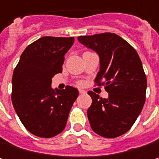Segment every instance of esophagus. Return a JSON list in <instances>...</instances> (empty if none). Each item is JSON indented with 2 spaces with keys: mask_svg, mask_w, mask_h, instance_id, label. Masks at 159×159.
I'll list each match as a JSON object with an SVG mask.
<instances>
[{
  "mask_svg": "<svg viewBox=\"0 0 159 159\" xmlns=\"http://www.w3.org/2000/svg\"><path fill=\"white\" fill-rule=\"evenodd\" d=\"M79 93H80V94H85L86 92H85V91H84V89H79Z\"/></svg>",
  "mask_w": 159,
  "mask_h": 159,
  "instance_id": "1",
  "label": "esophagus"
}]
</instances>
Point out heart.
<instances>
[{
    "label": "heart",
    "mask_w": 159,
    "mask_h": 159,
    "mask_svg": "<svg viewBox=\"0 0 159 159\" xmlns=\"http://www.w3.org/2000/svg\"><path fill=\"white\" fill-rule=\"evenodd\" d=\"M80 84H81V83H80Z\"/></svg>",
    "instance_id": "b5f03b06"
}]
</instances>
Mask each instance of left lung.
Listing matches in <instances>:
<instances>
[{
    "label": "left lung",
    "mask_w": 159,
    "mask_h": 159,
    "mask_svg": "<svg viewBox=\"0 0 159 159\" xmlns=\"http://www.w3.org/2000/svg\"><path fill=\"white\" fill-rule=\"evenodd\" d=\"M78 40L98 53L100 70L95 83L109 93L108 98H102L88 91L90 126L105 138L120 136L132 128L145 102L147 82L141 59L134 47L114 33L80 36Z\"/></svg>",
    "instance_id": "left-lung-1"
}]
</instances>
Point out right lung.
<instances>
[{
  "label": "right lung",
  "instance_id": "right-lung-1",
  "mask_svg": "<svg viewBox=\"0 0 159 159\" xmlns=\"http://www.w3.org/2000/svg\"><path fill=\"white\" fill-rule=\"evenodd\" d=\"M75 38L43 37L23 51L14 70L12 102L21 122L32 134L50 138L61 134L78 97L71 85L52 90L51 78L62 72L64 55Z\"/></svg>",
  "mask_w": 159,
  "mask_h": 159
}]
</instances>
